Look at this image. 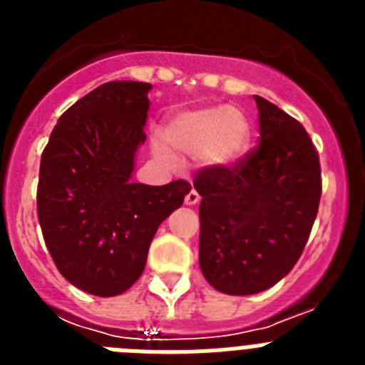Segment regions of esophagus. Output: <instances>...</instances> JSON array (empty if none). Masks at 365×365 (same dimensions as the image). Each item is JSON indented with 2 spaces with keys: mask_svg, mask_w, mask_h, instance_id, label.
Wrapping results in <instances>:
<instances>
[{
  "mask_svg": "<svg viewBox=\"0 0 365 365\" xmlns=\"http://www.w3.org/2000/svg\"><path fill=\"white\" fill-rule=\"evenodd\" d=\"M199 201H201L199 193L195 192V190H190V193L185 197V205L186 206H195V205H199Z\"/></svg>",
  "mask_w": 365,
  "mask_h": 365,
  "instance_id": "34e87169",
  "label": "esophagus"
}]
</instances>
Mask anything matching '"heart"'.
Here are the masks:
<instances>
[{
  "label": "heart",
  "instance_id": "obj_1",
  "mask_svg": "<svg viewBox=\"0 0 365 365\" xmlns=\"http://www.w3.org/2000/svg\"><path fill=\"white\" fill-rule=\"evenodd\" d=\"M252 140L247 115L234 106L186 109L175 113L160 130V143L180 155H199L210 168L241 163Z\"/></svg>",
  "mask_w": 365,
  "mask_h": 365
}]
</instances>
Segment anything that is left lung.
<instances>
[{"label": "left lung", "instance_id": "1", "mask_svg": "<svg viewBox=\"0 0 365 365\" xmlns=\"http://www.w3.org/2000/svg\"><path fill=\"white\" fill-rule=\"evenodd\" d=\"M261 143L234 168H208L201 195L199 267L215 291L257 294L283 279L302 256L318 214L320 160L298 120L254 96Z\"/></svg>", "mask_w": 365, "mask_h": 365}]
</instances>
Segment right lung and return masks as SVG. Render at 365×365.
Segmentation results:
<instances>
[{"mask_svg":"<svg viewBox=\"0 0 365 365\" xmlns=\"http://www.w3.org/2000/svg\"><path fill=\"white\" fill-rule=\"evenodd\" d=\"M151 83L117 80L63 113L40 164L38 219L54 265L87 294L109 298L140 278L160 222L192 186L131 180L146 143Z\"/></svg>","mask_w":365,"mask_h":365,"instance_id":"1","label":"right lung"}]
</instances>
